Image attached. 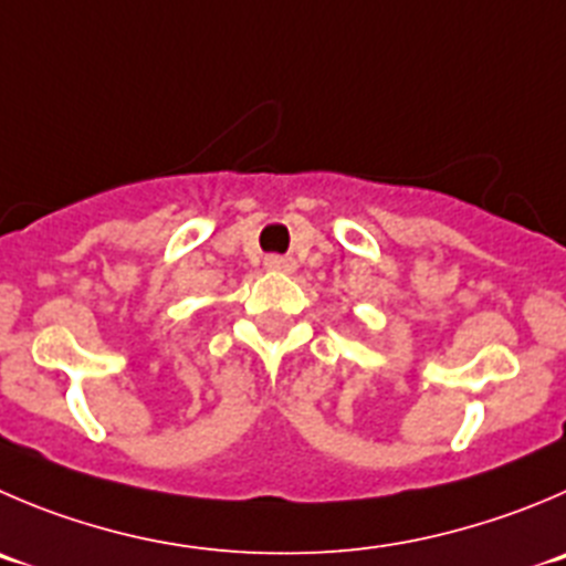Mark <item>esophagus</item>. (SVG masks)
<instances>
[{"mask_svg": "<svg viewBox=\"0 0 566 566\" xmlns=\"http://www.w3.org/2000/svg\"><path fill=\"white\" fill-rule=\"evenodd\" d=\"M266 269H272V272H294V261L292 258H283V255H269Z\"/></svg>", "mask_w": 566, "mask_h": 566, "instance_id": "1", "label": "esophagus"}]
</instances>
